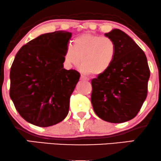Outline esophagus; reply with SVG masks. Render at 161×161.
<instances>
[{
  "label": "esophagus",
  "mask_w": 161,
  "mask_h": 161,
  "mask_svg": "<svg viewBox=\"0 0 161 161\" xmlns=\"http://www.w3.org/2000/svg\"><path fill=\"white\" fill-rule=\"evenodd\" d=\"M80 79L81 80H86V81H88L89 80V79L88 78H87V77H86V76H84V75H81V77H80Z\"/></svg>",
  "instance_id": "1"
}]
</instances>
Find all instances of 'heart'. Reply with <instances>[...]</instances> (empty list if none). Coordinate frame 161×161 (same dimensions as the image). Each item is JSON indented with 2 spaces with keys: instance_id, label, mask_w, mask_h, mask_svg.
Masks as SVG:
<instances>
[{
  "instance_id": "1",
  "label": "heart",
  "mask_w": 161,
  "mask_h": 161,
  "mask_svg": "<svg viewBox=\"0 0 161 161\" xmlns=\"http://www.w3.org/2000/svg\"><path fill=\"white\" fill-rule=\"evenodd\" d=\"M115 42L108 37L86 33L75 38L68 46L64 60L68 66H78L82 61V73L102 75L111 67L116 56Z\"/></svg>"
}]
</instances>
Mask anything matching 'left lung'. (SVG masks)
Returning a JSON list of instances; mask_svg holds the SVG:
<instances>
[{"label":"left lung","mask_w":161,"mask_h":161,"mask_svg":"<svg viewBox=\"0 0 161 161\" xmlns=\"http://www.w3.org/2000/svg\"><path fill=\"white\" fill-rule=\"evenodd\" d=\"M104 36L117 51L111 67L92 80V104L103 120L124 123L137 115L145 101L150 69L144 51L124 32L114 29Z\"/></svg>","instance_id":"8db88e82"}]
</instances>
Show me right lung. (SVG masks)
<instances>
[{
    "mask_svg": "<svg viewBox=\"0 0 161 161\" xmlns=\"http://www.w3.org/2000/svg\"><path fill=\"white\" fill-rule=\"evenodd\" d=\"M72 33H45L23 45L11 66L10 96L20 116L40 127L55 125L69 113L80 74L64 68Z\"/></svg>",
    "mask_w": 161,
    "mask_h": 161,
    "instance_id": "obj_1",
    "label": "right lung"
}]
</instances>
